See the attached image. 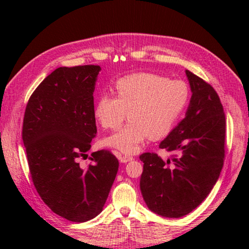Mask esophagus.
I'll return each instance as SVG.
<instances>
[{
    "mask_svg": "<svg viewBox=\"0 0 249 249\" xmlns=\"http://www.w3.org/2000/svg\"><path fill=\"white\" fill-rule=\"evenodd\" d=\"M134 160V157L133 156H129V155H121L120 156V161L121 162H128V161H131Z\"/></svg>",
    "mask_w": 249,
    "mask_h": 249,
    "instance_id": "esophagus-1",
    "label": "esophagus"
}]
</instances>
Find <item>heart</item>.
Returning a JSON list of instances; mask_svg holds the SVG:
<instances>
[{
    "label": "heart",
    "mask_w": 249,
    "mask_h": 249,
    "mask_svg": "<svg viewBox=\"0 0 249 249\" xmlns=\"http://www.w3.org/2000/svg\"><path fill=\"white\" fill-rule=\"evenodd\" d=\"M116 97L100 95L94 115L105 129L116 130L127 116L129 123L105 144L126 154H135L144 141L170 133L189 100V89L182 80H169L157 73L142 72L122 78L114 84Z\"/></svg>",
    "instance_id": "heart-1"
}]
</instances>
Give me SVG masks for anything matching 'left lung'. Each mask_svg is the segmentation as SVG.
Instances as JSON below:
<instances>
[{
	"label": "left lung",
	"instance_id": "obj_1",
	"mask_svg": "<svg viewBox=\"0 0 249 249\" xmlns=\"http://www.w3.org/2000/svg\"><path fill=\"white\" fill-rule=\"evenodd\" d=\"M185 72L193 93L186 114L160 144L174 155L167 162L155 153L140 155L142 197L152 212L169 218L187 215L208 197L225 160L226 118L219 96L203 79Z\"/></svg>",
	"mask_w": 249,
	"mask_h": 249
}]
</instances>
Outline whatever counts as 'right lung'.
I'll return each mask as SVG.
<instances>
[{
	"mask_svg": "<svg viewBox=\"0 0 249 249\" xmlns=\"http://www.w3.org/2000/svg\"><path fill=\"white\" fill-rule=\"evenodd\" d=\"M98 65L59 67L36 88L26 105L22 140L37 193L52 212L84 223L102 212L119 169L106 150L88 157L96 136L94 115Z\"/></svg>",
	"mask_w": 249,
	"mask_h": 249,
	"instance_id": "right-lung-1",
	"label": "right lung"
}]
</instances>
